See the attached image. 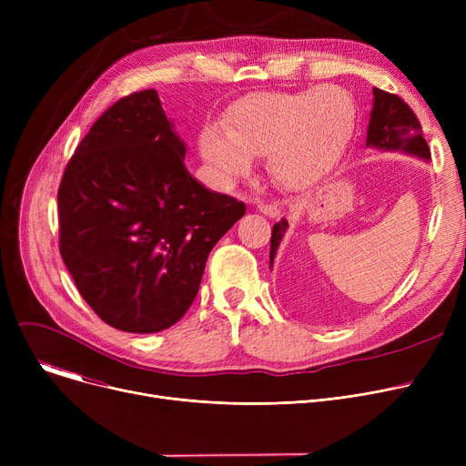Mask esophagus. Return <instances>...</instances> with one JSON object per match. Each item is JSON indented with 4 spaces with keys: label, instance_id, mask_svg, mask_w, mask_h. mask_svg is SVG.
Instances as JSON below:
<instances>
[{
    "label": "esophagus",
    "instance_id": "34e87169",
    "mask_svg": "<svg viewBox=\"0 0 466 466\" xmlns=\"http://www.w3.org/2000/svg\"><path fill=\"white\" fill-rule=\"evenodd\" d=\"M257 208L260 213H264L266 217H278L279 215V209L278 206H272V204H264V202H257Z\"/></svg>",
    "mask_w": 466,
    "mask_h": 466
}]
</instances>
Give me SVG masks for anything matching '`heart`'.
I'll return each instance as SVG.
<instances>
[{
  "label": "heart",
  "mask_w": 466,
  "mask_h": 466,
  "mask_svg": "<svg viewBox=\"0 0 466 466\" xmlns=\"http://www.w3.org/2000/svg\"><path fill=\"white\" fill-rule=\"evenodd\" d=\"M357 107L338 85L295 92H253L234 102L223 127H208L200 153L220 185L248 176L253 158L285 190L323 181L344 157L355 132Z\"/></svg>",
  "instance_id": "b5f03b06"
}]
</instances>
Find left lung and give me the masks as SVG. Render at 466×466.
I'll list each match as a JSON object with an SVG mask.
<instances>
[{
    "mask_svg": "<svg viewBox=\"0 0 466 466\" xmlns=\"http://www.w3.org/2000/svg\"><path fill=\"white\" fill-rule=\"evenodd\" d=\"M372 92L374 104L370 111L366 145L381 151H400L411 157H420L423 160H431V151L423 137L421 125L410 106L395 94H389L380 88H372ZM287 228L289 223L285 218H281L272 228L270 268L274 266L276 251Z\"/></svg>",
    "mask_w": 466,
    "mask_h": 466,
    "instance_id": "obj_1",
    "label": "left lung"
}]
</instances>
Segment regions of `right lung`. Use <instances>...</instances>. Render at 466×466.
Wrapping results in <instances>:
<instances>
[{"label": "right lung", "instance_id": "1", "mask_svg": "<svg viewBox=\"0 0 466 466\" xmlns=\"http://www.w3.org/2000/svg\"><path fill=\"white\" fill-rule=\"evenodd\" d=\"M157 90L113 104L77 145L58 188L60 255L85 302L113 329L176 325L208 257L246 204L196 181Z\"/></svg>", "mask_w": 466, "mask_h": 466}]
</instances>
